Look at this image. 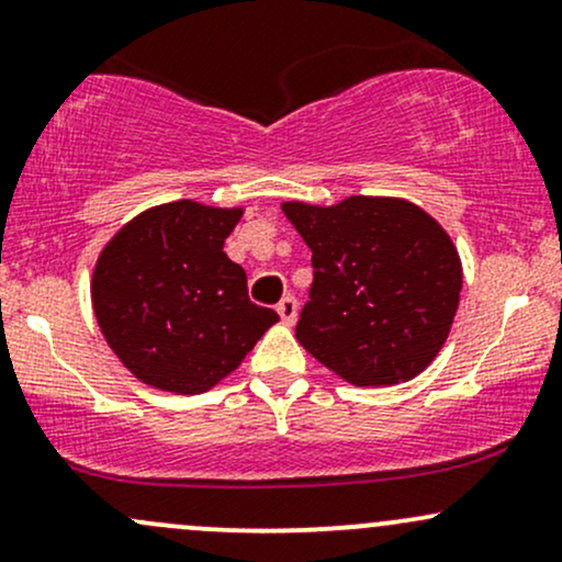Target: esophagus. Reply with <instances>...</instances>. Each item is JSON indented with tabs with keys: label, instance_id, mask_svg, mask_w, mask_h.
Listing matches in <instances>:
<instances>
[{
	"label": "esophagus",
	"instance_id": "34e87169",
	"mask_svg": "<svg viewBox=\"0 0 562 562\" xmlns=\"http://www.w3.org/2000/svg\"><path fill=\"white\" fill-rule=\"evenodd\" d=\"M277 314H280V319L285 322V325H295V317H299V306H295V299L293 295H285L280 303H277Z\"/></svg>",
	"mask_w": 562,
	"mask_h": 562
}]
</instances>
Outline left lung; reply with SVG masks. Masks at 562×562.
I'll list each match as a JSON object with an SVG mask.
<instances>
[{"instance_id": "obj_1", "label": "left lung", "mask_w": 562, "mask_h": 562, "mask_svg": "<svg viewBox=\"0 0 562 562\" xmlns=\"http://www.w3.org/2000/svg\"><path fill=\"white\" fill-rule=\"evenodd\" d=\"M280 209L312 248L299 344L357 389L420 375L460 306L462 261L449 232L420 205L389 195L285 200Z\"/></svg>"}]
</instances>
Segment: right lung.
Masks as SVG:
<instances>
[{"label": "right lung", "instance_id": "right-lung-1", "mask_svg": "<svg viewBox=\"0 0 562 562\" xmlns=\"http://www.w3.org/2000/svg\"><path fill=\"white\" fill-rule=\"evenodd\" d=\"M240 205H153L100 250L92 308L119 362L150 389L195 396L229 378L280 317L248 299L224 240Z\"/></svg>", "mask_w": 562, "mask_h": 562}]
</instances>
